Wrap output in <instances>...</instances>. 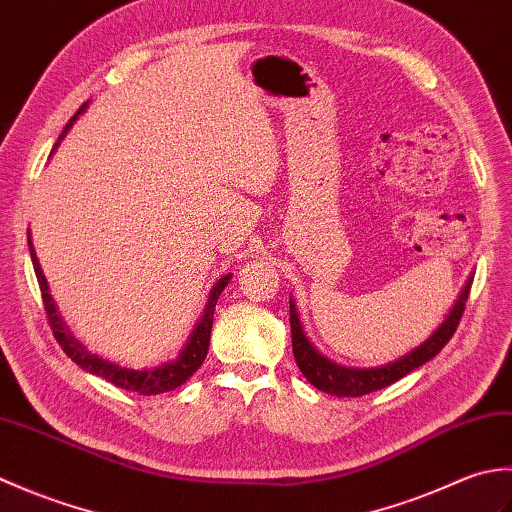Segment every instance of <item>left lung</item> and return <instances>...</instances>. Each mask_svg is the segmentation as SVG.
<instances>
[{"mask_svg":"<svg viewBox=\"0 0 512 512\" xmlns=\"http://www.w3.org/2000/svg\"><path fill=\"white\" fill-rule=\"evenodd\" d=\"M471 292V279L466 281V286L462 290L460 299L455 301V306L451 314L447 317L440 328L433 332L431 339L424 341L416 350L409 352L407 356L398 358V361L383 365V367H372V369H352V367H341L328 358L321 356L310 341L306 339V334L301 330V323L297 317V308L295 303L290 301V334H292V354H295V361L301 369V374L306 376L310 383L325 391V394L339 396V398H356V396H365L372 394V391L385 389L387 385L396 383L402 376H407L413 369L431 361L444 345L451 341V336L455 334L460 325V319L464 314V303L469 299Z\"/></svg>","mask_w":512,"mask_h":512,"instance_id":"8db88e82","label":"left lung"}]
</instances>
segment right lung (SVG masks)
<instances>
[{
  "label": "right lung",
  "instance_id": "obj_1",
  "mask_svg": "<svg viewBox=\"0 0 512 512\" xmlns=\"http://www.w3.org/2000/svg\"><path fill=\"white\" fill-rule=\"evenodd\" d=\"M88 107V103H83V107H79V112H76L68 125H65V129L61 132L57 145L52 147V151L59 147V143L63 140V136L70 132V127L74 125L76 118H79V114ZM28 246H30V257H32V266H35V275H37V281H39V290H41V299H43V310H46V317H48V325L52 328V334L54 339H57V343L61 345V350L68 354L72 361L76 365H81L85 372L90 374H96L101 376L105 380H110L112 385L121 387V389H127V391H138L140 396H156V394H165V391H171L180 387L182 383H187V380L198 372L200 365L204 363L206 358V352H209V341H211V328H213V312H215V303L217 299H220L222 290L226 288L228 279H231L233 275L228 273L224 275L217 284L213 286L211 295H209V303H206V310L202 314L200 323L195 325V330L191 334V339L187 343V347H184L182 354L176 358V361H171L167 365H160L156 369H145V372H138V369H127V367H118L116 363H110V361H103V358L90 354L85 347L74 339L72 332L65 328L63 319L57 314V308H54V301L52 297L48 295V281L46 277H43L41 268H39V262H37V255L35 250H32V244L28 239Z\"/></svg>",
  "mask_w": 512,
  "mask_h": 512
}]
</instances>
